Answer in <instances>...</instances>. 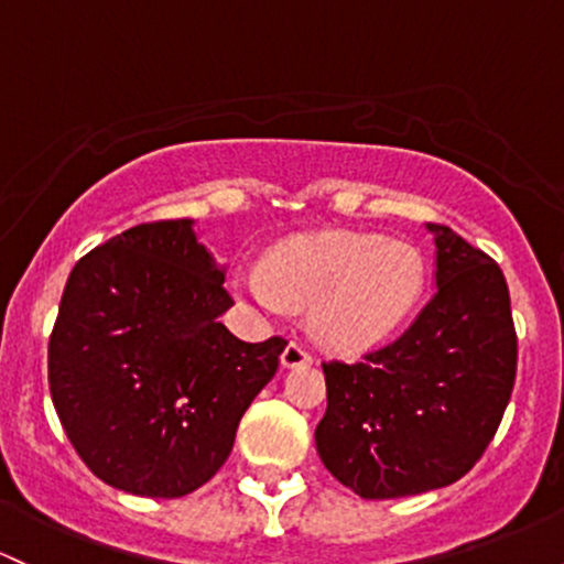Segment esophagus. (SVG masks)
Instances as JSON below:
<instances>
[{
    "label": "esophagus",
    "mask_w": 564,
    "mask_h": 564,
    "mask_svg": "<svg viewBox=\"0 0 564 564\" xmlns=\"http://www.w3.org/2000/svg\"><path fill=\"white\" fill-rule=\"evenodd\" d=\"M281 361H283V367H286V369L307 367V364H313V352L307 350L305 345L296 343V339H294V343L286 345V350H283Z\"/></svg>",
    "instance_id": "esophagus-1"
}]
</instances>
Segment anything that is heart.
I'll use <instances>...</instances> for the list:
<instances>
[{
    "instance_id": "heart-1",
    "label": "heart",
    "mask_w": 564,
    "mask_h": 564,
    "mask_svg": "<svg viewBox=\"0 0 564 564\" xmlns=\"http://www.w3.org/2000/svg\"><path fill=\"white\" fill-rule=\"evenodd\" d=\"M423 283L425 264L414 246L350 232L294 238L264 259V272L232 278L235 294L264 313L313 307L318 337L343 350L388 337L412 313Z\"/></svg>"
}]
</instances>
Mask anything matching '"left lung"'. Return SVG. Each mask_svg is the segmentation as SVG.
I'll use <instances>...</instances> for the list:
<instances>
[{"label":"left lung","mask_w":564,"mask_h":564,"mask_svg":"<svg viewBox=\"0 0 564 564\" xmlns=\"http://www.w3.org/2000/svg\"><path fill=\"white\" fill-rule=\"evenodd\" d=\"M436 294L393 343L361 361H324L315 447L329 474L369 500L466 476L490 447L517 380V329L498 262L444 225Z\"/></svg>","instance_id":"left-lung-1"}]
</instances>
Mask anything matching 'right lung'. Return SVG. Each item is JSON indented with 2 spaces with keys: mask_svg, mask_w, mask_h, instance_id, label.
<instances>
[{
  "mask_svg": "<svg viewBox=\"0 0 564 564\" xmlns=\"http://www.w3.org/2000/svg\"><path fill=\"white\" fill-rule=\"evenodd\" d=\"M225 270L189 219L135 225L74 264L47 380L66 436L98 479L144 498H182L232 453L286 337L243 343L219 315Z\"/></svg>",
  "mask_w": 564,
  "mask_h": 564,
  "instance_id": "right-lung-1",
  "label": "right lung"
}]
</instances>
